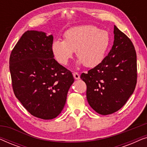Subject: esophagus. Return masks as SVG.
Returning a JSON list of instances; mask_svg holds the SVG:
<instances>
[{"instance_id":"obj_1","label":"esophagus","mask_w":147,"mask_h":147,"mask_svg":"<svg viewBox=\"0 0 147 147\" xmlns=\"http://www.w3.org/2000/svg\"><path fill=\"white\" fill-rule=\"evenodd\" d=\"M73 76L74 78H75L76 80H79L80 78V74L78 73V72H74L73 73Z\"/></svg>"}]
</instances>
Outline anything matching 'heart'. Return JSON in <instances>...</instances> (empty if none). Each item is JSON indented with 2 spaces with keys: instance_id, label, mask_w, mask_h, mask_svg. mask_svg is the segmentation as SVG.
<instances>
[{
  "instance_id": "b5f03b06",
  "label": "heart",
  "mask_w": 147,
  "mask_h": 147,
  "mask_svg": "<svg viewBox=\"0 0 147 147\" xmlns=\"http://www.w3.org/2000/svg\"><path fill=\"white\" fill-rule=\"evenodd\" d=\"M64 40H54L51 51L58 63L67 65L76 51L79 65L94 67L103 61L111 44L109 32L92 25H83L68 29Z\"/></svg>"
}]
</instances>
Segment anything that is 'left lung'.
Returning <instances> with one entry per match:
<instances>
[{"label": "left lung", "mask_w": 147, "mask_h": 147, "mask_svg": "<svg viewBox=\"0 0 147 147\" xmlns=\"http://www.w3.org/2000/svg\"><path fill=\"white\" fill-rule=\"evenodd\" d=\"M112 47L103 61L80 78L87 86L90 106L98 114L108 115L120 110L135 89L136 54L131 40L114 27Z\"/></svg>", "instance_id": "left-lung-1"}]
</instances>
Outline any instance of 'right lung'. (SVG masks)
Segmentation results:
<instances>
[{
    "instance_id": "add662e5",
    "label": "right lung",
    "mask_w": 147,
    "mask_h": 147,
    "mask_svg": "<svg viewBox=\"0 0 147 147\" xmlns=\"http://www.w3.org/2000/svg\"><path fill=\"white\" fill-rule=\"evenodd\" d=\"M53 41L44 32L26 31L9 59L15 96L31 115L44 120L61 113L74 82L71 72L53 58Z\"/></svg>"
}]
</instances>
